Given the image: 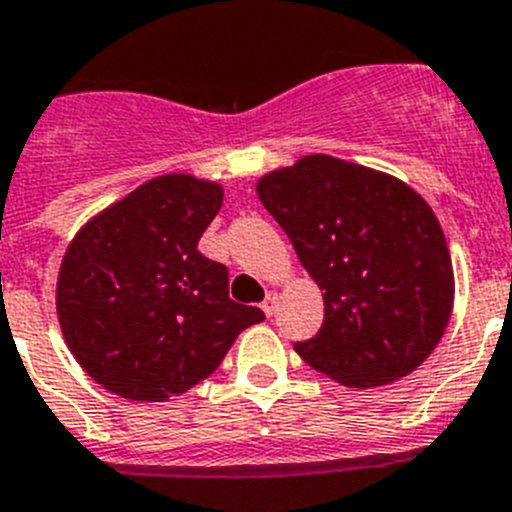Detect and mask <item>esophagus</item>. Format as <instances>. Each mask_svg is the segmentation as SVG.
Here are the masks:
<instances>
[{
  "instance_id": "34e87169",
  "label": "esophagus",
  "mask_w": 512,
  "mask_h": 512,
  "mask_svg": "<svg viewBox=\"0 0 512 512\" xmlns=\"http://www.w3.org/2000/svg\"><path fill=\"white\" fill-rule=\"evenodd\" d=\"M276 304H279V297H276V292H266V299H264V304H261V309H264L266 314H274L276 312Z\"/></svg>"
}]
</instances>
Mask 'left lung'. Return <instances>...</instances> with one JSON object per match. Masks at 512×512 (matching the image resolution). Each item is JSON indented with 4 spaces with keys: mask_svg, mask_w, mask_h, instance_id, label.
I'll list each match as a JSON object with an SVG mask.
<instances>
[{
    "mask_svg": "<svg viewBox=\"0 0 512 512\" xmlns=\"http://www.w3.org/2000/svg\"><path fill=\"white\" fill-rule=\"evenodd\" d=\"M256 192L325 292V322L294 342L299 358L348 388L419 368L454 304L447 238L419 192L330 154L269 172Z\"/></svg>",
    "mask_w": 512,
    "mask_h": 512,
    "instance_id": "8db88e82",
    "label": "left lung"
}]
</instances>
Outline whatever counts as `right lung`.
Returning a JSON list of instances; mask_svg holds the SVG:
<instances>
[{
  "instance_id": "obj_1",
  "label": "right lung",
  "mask_w": 512,
  "mask_h": 512,
  "mask_svg": "<svg viewBox=\"0 0 512 512\" xmlns=\"http://www.w3.org/2000/svg\"><path fill=\"white\" fill-rule=\"evenodd\" d=\"M223 205L218 182L162 175L83 225L58 274V320L73 358L106 391L167 401L208 378L264 320L228 297V269L198 241Z\"/></svg>"
}]
</instances>
